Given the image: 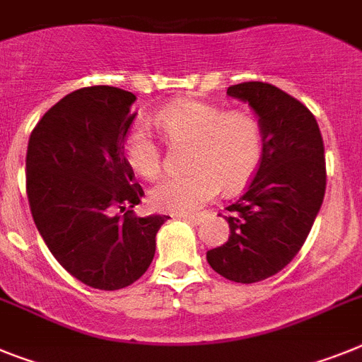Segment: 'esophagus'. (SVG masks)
<instances>
[{
  "mask_svg": "<svg viewBox=\"0 0 362 362\" xmlns=\"http://www.w3.org/2000/svg\"><path fill=\"white\" fill-rule=\"evenodd\" d=\"M182 221H187L191 224H200V217L199 215H180Z\"/></svg>",
  "mask_w": 362,
  "mask_h": 362,
  "instance_id": "34e87169",
  "label": "esophagus"
}]
</instances>
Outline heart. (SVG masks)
<instances>
[{"instance_id": "heart-1", "label": "heart", "mask_w": 362, "mask_h": 362, "mask_svg": "<svg viewBox=\"0 0 362 362\" xmlns=\"http://www.w3.org/2000/svg\"><path fill=\"white\" fill-rule=\"evenodd\" d=\"M167 144H189L186 175L163 176L148 191V204L167 214H193L223 187L235 191L250 180L263 156V130L256 115L204 101H176L154 115ZM132 171L147 180L160 175L162 147L147 124L136 121L123 138Z\"/></svg>"}]
</instances>
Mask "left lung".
Masks as SVG:
<instances>
[{
  "mask_svg": "<svg viewBox=\"0 0 362 362\" xmlns=\"http://www.w3.org/2000/svg\"><path fill=\"white\" fill-rule=\"evenodd\" d=\"M226 93L259 117L263 156L247 191L226 208L230 238L206 257L230 281L256 284L289 265L311 232L326 193L324 141L308 106L272 84H233Z\"/></svg>",
  "mask_w": 362,
  "mask_h": 362,
  "instance_id": "obj_1",
  "label": "left lung"
}]
</instances>
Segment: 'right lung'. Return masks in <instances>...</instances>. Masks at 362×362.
I'll list each match as a JSON object with an SVG mask.
<instances>
[{"mask_svg": "<svg viewBox=\"0 0 362 362\" xmlns=\"http://www.w3.org/2000/svg\"><path fill=\"white\" fill-rule=\"evenodd\" d=\"M136 95L81 88L60 99L27 145V199L47 248L88 287L117 291L145 274L167 215L136 217L144 189L123 153ZM127 209L124 216L115 211Z\"/></svg>", "mask_w": 362, "mask_h": 362, "instance_id": "obj_1", "label": "right lung"}]
</instances>
